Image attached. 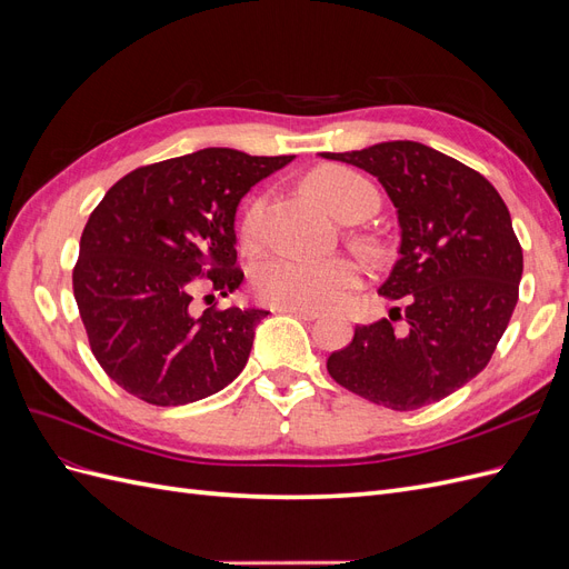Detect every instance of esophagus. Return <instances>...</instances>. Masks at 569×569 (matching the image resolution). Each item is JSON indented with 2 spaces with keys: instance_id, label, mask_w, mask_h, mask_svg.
<instances>
[{
  "instance_id": "1",
  "label": "esophagus",
  "mask_w": 569,
  "mask_h": 569,
  "mask_svg": "<svg viewBox=\"0 0 569 569\" xmlns=\"http://www.w3.org/2000/svg\"><path fill=\"white\" fill-rule=\"evenodd\" d=\"M272 311L278 313H289V316H297L301 320H316L320 318V311L318 308H299V306H274Z\"/></svg>"
}]
</instances>
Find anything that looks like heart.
<instances>
[{"label": "heart", "mask_w": 569, "mask_h": 569, "mask_svg": "<svg viewBox=\"0 0 569 569\" xmlns=\"http://www.w3.org/2000/svg\"><path fill=\"white\" fill-rule=\"evenodd\" d=\"M313 192L337 218H347L377 203L375 187L358 173L341 166H327L308 178ZM266 199H256L242 220V237L253 242ZM256 295L272 306L325 308L339 303L360 284V268L351 258H299L289 253H274L253 270Z\"/></svg>", "instance_id": "heart-1"}]
</instances>
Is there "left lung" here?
<instances>
[{
  "label": "left lung",
  "instance_id": "obj_1",
  "mask_svg": "<svg viewBox=\"0 0 569 569\" xmlns=\"http://www.w3.org/2000/svg\"><path fill=\"white\" fill-rule=\"evenodd\" d=\"M320 157L385 187L401 244L380 295L408 303L401 330L393 332V318L356 327L349 347L327 358V372L391 410L446 399L487 368L518 303L522 247L508 206L485 176L420 142Z\"/></svg>",
  "mask_w": 569,
  "mask_h": 569
}]
</instances>
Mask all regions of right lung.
<instances>
[{
  "instance_id": "obj_1",
  "label": "right lung",
  "mask_w": 569,
  "mask_h": 569,
  "mask_svg": "<svg viewBox=\"0 0 569 569\" xmlns=\"http://www.w3.org/2000/svg\"><path fill=\"white\" fill-rule=\"evenodd\" d=\"M295 157L209 147L132 170L92 211L80 237L73 295L90 347L111 380L153 406H184L244 370L268 311L206 308L242 284L234 216L249 189Z\"/></svg>"
}]
</instances>
